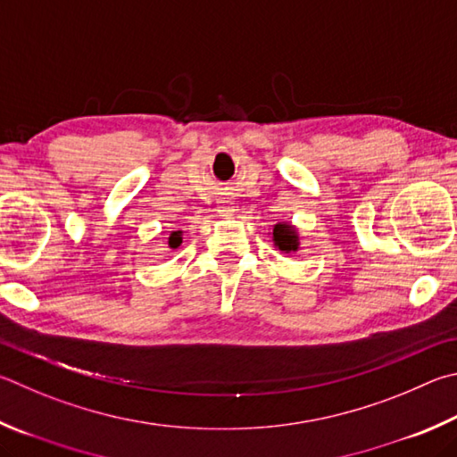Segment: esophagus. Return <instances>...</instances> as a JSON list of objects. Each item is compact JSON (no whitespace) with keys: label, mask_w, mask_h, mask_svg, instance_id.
<instances>
[{"label":"esophagus","mask_w":457,"mask_h":457,"mask_svg":"<svg viewBox=\"0 0 457 457\" xmlns=\"http://www.w3.org/2000/svg\"><path fill=\"white\" fill-rule=\"evenodd\" d=\"M220 212H223V213H228V212H229V207H226V205H223V207H221V210H220Z\"/></svg>","instance_id":"obj_1"}]
</instances>
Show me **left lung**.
<instances>
[{
	"mask_svg": "<svg viewBox=\"0 0 457 457\" xmlns=\"http://www.w3.org/2000/svg\"><path fill=\"white\" fill-rule=\"evenodd\" d=\"M273 242L279 247L281 252H295L297 250V236L287 223H278L273 228Z\"/></svg>",
	"mask_w": 457,
	"mask_h": 457,
	"instance_id": "obj_1",
	"label": "left lung"
}]
</instances>
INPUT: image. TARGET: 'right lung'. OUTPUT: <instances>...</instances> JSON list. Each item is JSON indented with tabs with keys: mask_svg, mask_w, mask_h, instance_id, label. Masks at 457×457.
<instances>
[{
	"mask_svg": "<svg viewBox=\"0 0 457 457\" xmlns=\"http://www.w3.org/2000/svg\"><path fill=\"white\" fill-rule=\"evenodd\" d=\"M181 244V236H179V231H173V234L170 236V245L171 247H178Z\"/></svg>",
	"mask_w": 457,
	"mask_h": 457,
	"instance_id": "1",
	"label": "right lung"
}]
</instances>
